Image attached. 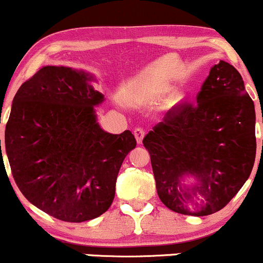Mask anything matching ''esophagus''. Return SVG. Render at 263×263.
Listing matches in <instances>:
<instances>
[{"instance_id":"34e87169","label":"esophagus","mask_w":263,"mask_h":263,"mask_svg":"<svg viewBox=\"0 0 263 263\" xmlns=\"http://www.w3.org/2000/svg\"><path fill=\"white\" fill-rule=\"evenodd\" d=\"M144 135H145L144 129H142V128H137V129H135V130H134V137H135V140H137L138 144H140V143H142V140H143V138H144Z\"/></svg>"}]
</instances>
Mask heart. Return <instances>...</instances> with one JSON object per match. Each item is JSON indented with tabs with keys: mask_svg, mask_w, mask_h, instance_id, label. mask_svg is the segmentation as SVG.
Masks as SVG:
<instances>
[{
	"mask_svg": "<svg viewBox=\"0 0 263 263\" xmlns=\"http://www.w3.org/2000/svg\"><path fill=\"white\" fill-rule=\"evenodd\" d=\"M162 90H167V87H163ZM186 101H188V95L183 90H178L170 96V98L166 102V108L167 110H178L181 106L185 105Z\"/></svg>",
	"mask_w": 263,
	"mask_h": 263,
	"instance_id": "b5f03b06",
	"label": "heart"
}]
</instances>
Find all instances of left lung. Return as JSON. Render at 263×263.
Returning a JSON list of instances; mask_svg holds the SVG:
<instances>
[{"label": "left lung", "instance_id": "8db88e82", "mask_svg": "<svg viewBox=\"0 0 263 263\" xmlns=\"http://www.w3.org/2000/svg\"><path fill=\"white\" fill-rule=\"evenodd\" d=\"M143 145L167 209L197 217L223 209L248 180L256 158L254 103L238 70L220 60L197 105L168 111Z\"/></svg>", "mask_w": 263, "mask_h": 263}]
</instances>
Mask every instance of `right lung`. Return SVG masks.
<instances>
[{
  "label": "right lung",
  "instance_id": "right-lung-1",
  "mask_svg": "<svg viewBox=\"0 0 263 263\" xmlns=\"http://www.w3.org/2000/svg\"><path fill=\"white\" fill-rule=\"evenodd\" d=\"M95 77L67 66H44L12 101L5 148L17 188L37 209L67 222L101 216L115 197L124 158L137 142L130 130L111 134L95 107L105 96ZM0 160L2 158L0 139Z\"/></svg>",
  "mask_w": 263,
  "mask_h": 263
}]
</instances>
